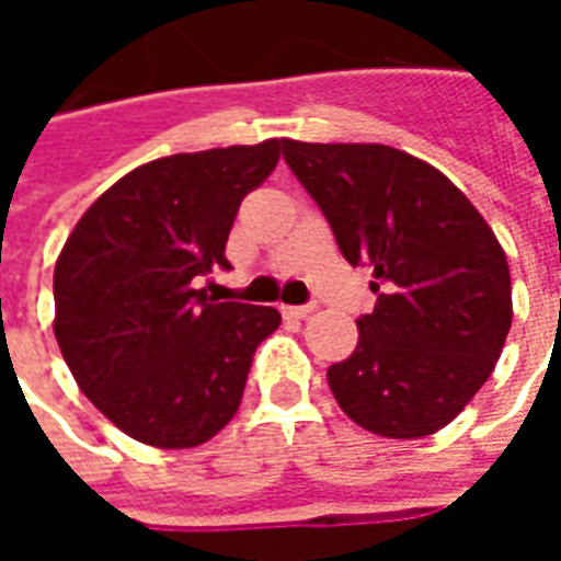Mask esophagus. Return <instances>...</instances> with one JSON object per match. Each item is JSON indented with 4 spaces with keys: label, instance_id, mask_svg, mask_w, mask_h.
<instances>
[{
    "label": "esophagus",
    "instance_id": "34e87169",
    "mask_svg": "<svg viewBox=\"0 0 561 561\" xmlns=\"http://www.w3.org/2000/svg\"><path fill=\"white\" fill-rule=\"evenodd\" d=\"M316 306L312 304H304V306H282V316L285 318H306L312 312Z\"/></svg>",
    "mask_w": 561,
    "mask_h": 561
}]
</instances>
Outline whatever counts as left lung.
I'll list each match as a JSON object with an SVG mask.
<instances>
[{
	"instance_id": "1",
	"label": "left lung",
	"mask_w": 561,
	"mask_h": 561,
	"mask_svg": "<svg viewBox=\"0 0 561 561\" xmlns=\"http://www.w3.org/2000/svg\"><path fill=\"white\" fill-rule=\"evenodd\" d=\"M348 264L376 270L357 348L328 369L340 409L385 438H421L483 388L511 330L502 245L445 173L385 144L282 140Z\"/></svg>"
}]
</instances>
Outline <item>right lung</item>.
<instances>
[{
	"instance_id": "add662e5",
	"label": "right lung",
	"mask_w": 561,
	"mask_h": 561,
	"mask_svg": "<svg viewBox=\"0 0 561 561\" xmlns=\"http://www.w3.org/2000/svg\"><path fill=\"white\" fill-rule=\"evenodd\" d=\"M282 140L176 152L140 164L92 204L54 270V333L71 376L144 445H204L243 400L273 306L216 304L201 276L228 270L237 209Z\"/></svg>"
}]
</instances>
